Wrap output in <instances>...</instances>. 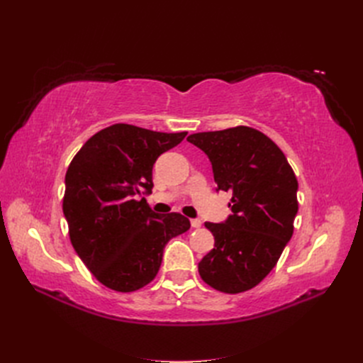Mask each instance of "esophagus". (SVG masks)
Instances as JSON below:
<instances>
[{
  "label": "esophagus",
  "mask_w": 363,
  "mask_h": 363,
  "mask_svg": "<svg viewBox=\"0 0 363 363\" xmlns=\"http://www.w3.org/2000/svg\"><path fill=\"white\" fill-rule=\"evenodd\" d=\"M191 225L194 228H200L201 227V219H191Z\"/></svg>",
  "instance_id": "obj_1"
}]
</instances>
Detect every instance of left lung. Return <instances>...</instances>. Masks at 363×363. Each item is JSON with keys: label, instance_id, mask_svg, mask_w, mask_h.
<instances>
[{"label": "left lung", "instance_id": "obj_1", "mask_svg": "<svg viewBox=\"0 0 363 363\" xmlns=\"http://www.w3.org/2000/svg\"><path fill=\"white\" fill-rule=\"evenodd\" d=\"M188 140L211 160L216 191L232 194V215L204 224L215 248L199 263L200 276L216 291H248L276 267L292 238L298 182L283 151L255 128L203 131Z\"/></svg>", "mask_w": 363, "mask_h": 363}]
</instances>
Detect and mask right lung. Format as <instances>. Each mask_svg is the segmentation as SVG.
Wrapping results in <instances>:
<instances>
[{
    "label": "right lung",
    "instance_id": "1",
    "mask_svg": "<svg viewBox=\"0 0 363 363\" xmlns=\"http://www.w3.org/2000/svg\"><path fill=\"white\" fill-rule=\"evenodd\" d=\"M188 135L130 124L98 131L65 175L63 215L71 244L95 279L118 292L144 288L157 276L169 240L188 232L180 213L152 212V164Z\"/></svg>",
    "mask_w": 363,
    "mask_h": 363
}]
</instances>
